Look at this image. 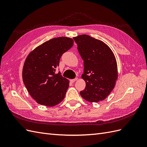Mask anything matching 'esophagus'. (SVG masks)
Here are the masks:
<instances>
[{
    "instance_id": "esophagus-1",
    "label": "esophagus",
    "mask_w": 147,
    "mask_h": 147,
    "mask_svg": "<svg viewBox=\"0 0 147 147\" xmlns=\"http://www.w3.org/2000/svg\"><path fill=\"white\" fill-rule=\"evenodd\" d=\"M78 80V78H75V79H72V80H70V82H71V83H74V82H76L77 80Z\"/></svg>"
}]
</instances>
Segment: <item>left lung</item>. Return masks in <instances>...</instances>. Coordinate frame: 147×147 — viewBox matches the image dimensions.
Segmentation results:
<instances>
[{"instance_id":"1","label":"left lung","mask_w":147,"mask_h":147,"mask_svg":"<svg viewBox=\"0 0 147 147\" xmlns=\"http://www.w3.org/2000/svg\"><path fill=\"white\" fill-rule=\"evenodd\" d=\"M73 38L84 63L82 78L86 87L80 95L90 102L103 100L113 90L118 78L113 53L104 42L90 35H80Z\"/></svg>"}]
</instances>
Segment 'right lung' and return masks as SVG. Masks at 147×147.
Wrapping results in <instances>:
<instances>
[{"mask_svg": "<svg viewBox=\"0 0 147 147\" xmlns=\"http://www.w3.org/2000/svg\"><path fill=\"white\" fill-rule=\"evenodd\" d=\"M73 45L71 38H54L35 48L26 57L22 74L23 82L38 104L53 107L64 99L69 81L59 72L56 74V68L61 56Z\"/></svg>", "mask_w": 147, "mask_h": 147, "instance_id": "right-lung-1", "label": "right lung"}]
</instances>
